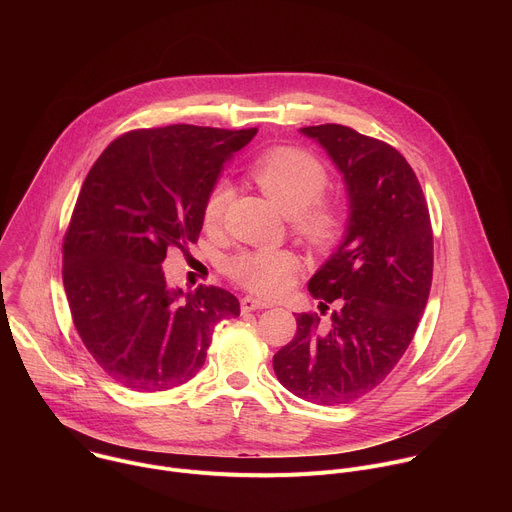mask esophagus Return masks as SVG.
Returning <instances> with one entry per match:
<instances>
[{"label":"esophagus","mask_w":512,"mask_h":512,"mask_svg":"<svg viewBox=\"0 0 512 512\" xmlns=\"http://www.w3.org/2000/svg\"><path fill=\"white\" fill-rule=\"evenodd\" d=\"M263 308H271V302L261 300V298H253V296H245L241 300V310L243 312H253V310H263Z\"/></svg>","instance_id":"34e87169"}]
</instances>
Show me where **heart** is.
<instances>
[{
	"label": "heart",
	"mask_w": 512,
	"mask_h": 512,
	"mask_svg": "<svg viewBox=\"0 0 512 512\" xmlns=\"http://www.w3.org/2000/svg\"><path fill=\"white\" fill-rule=\"evenodd\" d=\"M259 188L294 221L298 235L316 249L334 247L346 229V210L340 200L322 194L328 186L324 164L296 148H275L259 156L251 168ZM231 184L218 180L204 198L202 221L208 229L221 223ZM229 275L249 291L277 296L285 291L298 271V257L277 247L247 249L227 263Z\"/></svg>",
	"instance_id": "b5f03b06"
}]
</instances>
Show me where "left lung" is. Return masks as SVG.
<instances>
[{
  "instance_id": "left-lung-1",
  "label": "left lung",
  "mask_w": 512,
  "mask_h": 512,
  "mask_svg": "<svg viewBox=\"0 0 512 512\" xmlns=\"http://www.w3.org/2000/svg\"><path fill=\"white\" fill-rule=\"evenodd\" d=\"M348 192L346 235L310 279L324 314H298V332L273 356L279 383L316 405L373 391L413 340L433 275V233L419 180L393 145L346 125L302 127Z\"/></svg>"
}]
</instances>
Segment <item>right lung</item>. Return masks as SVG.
<instances>
[{
	"instance_id": "obj_1",
	"label": "right lung",
	"mask_w": 512,
	"mask_h": 512,
	"mask_svg": "<svg viewBox=\"0 0 512 512\" xmlns=\"http://www.w3.org/2000/svg\"><path fill=\"white\" fill-rule=\"evenodd\" d=\"M251 129L168 125L127 131L87 174L62 243L75 328L119 385L156 393L188 383L214 326L241 314L231 291L170 287L162 263L202 229V206Z\"/></svg>"
}]
</instances>
